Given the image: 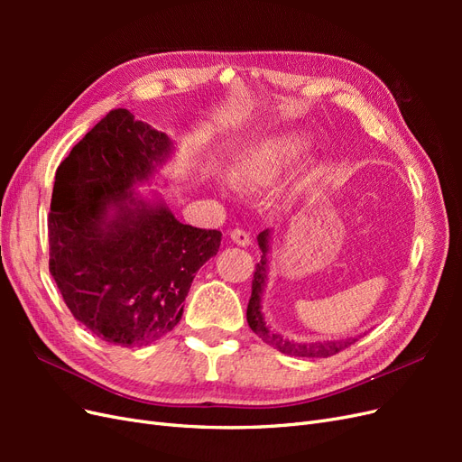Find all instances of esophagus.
Wrapping results in <instances>:
<instances>
[{
	"instance_id": "1",
	"label": "esophagus",
	"mask_w": 462,
	"mask_h": 462,
	"mask_svg": "<svg viewBox=\"0 0 462 462\" xmlns=\"http://www.w3.org/2000/svg\"><path fill=\"white\" fill-rule=\"evenodd\" d=\"M229 236H231V241H233L235 245H239V246H248L250 241H253V239H250V235H248L245 229H239V227L233 229V231L229 233Z\"/></svg>"
}]
</instances>
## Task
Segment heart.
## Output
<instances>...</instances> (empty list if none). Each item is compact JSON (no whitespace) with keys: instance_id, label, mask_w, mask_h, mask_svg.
I'll use <instances>...</instances> for the list:
<instances>
[{"instance_id":"heart-1","label":"heart","mask_w":462,"mask_h":462,"mask_svg":"<svg viewBox=\"0 0 462 462\" xmlns=\"http://www.w3.org/2000/svg\"><path fill=\"white\" fill-rule=\"evenodd\" d=\"M306 148V138L299 133H285L250 146L233 165L235 183L246 189L272 185Z\"/></svg>"}]
</instances>
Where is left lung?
<instances>
[{
    "label": "left lung",
    "mask_w": 462,
    "mask_h": 462,
    "mask_svg": "<svg viewBox=\"0 0 462 462\" xmlns=\"http://www.w3.org/2000/svg\"><path fill=\"white\" fill-rule=\"evenodd\" d=\"M268 229L262 231L258 235V245L262 248V260L260 263H256V270H254V277H253V295H250L248 300V309H246V319H248V326L253 329L258 337L272 345L273 348H277L279 353H285L289 356H302V358H328L337 355L345 348H348L351 345H355V341L358 339H341V341H316V343H295V341H289L283 339L282 335L273 333L272 329L265 328L263 324V318L260 312V297H262V291L265 287V270H268V258H265V253H268Z\"/></svg>",
    "instance_id": "obj_1"
}]
</instances>
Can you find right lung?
Here are the masks:
<instances>
[{"mask_svg":"<svg viewBox=\"0 0 462 462\" xmlns=\"http://www.w3.org/2000/svg\"><path fill=\"white\" fill-rule=\"evenodd\" d=\"M170 144L129 109H111L55 171L50 273L67 309L107 343L143 346L170 333L194 275L219 250L217 229L133 199L134 180L148 179ZM109 207L118 209L114 220Z\"/></svg>","mask_w":462,"mask_h":462,"instance_id":"obj_1","label":"right lung"}]
</instances>
